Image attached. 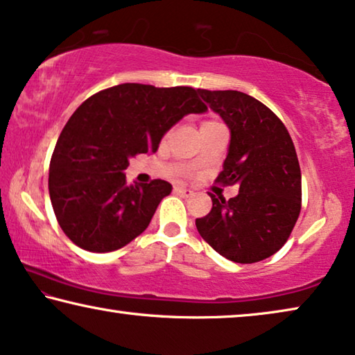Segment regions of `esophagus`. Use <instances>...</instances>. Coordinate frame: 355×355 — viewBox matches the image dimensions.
<instances>
[{
	"label": "esophagus",
	"instance_id": "34e87169",
	"mask_svg": "<svg viewBox=\"0 0 355 355\" xmlns=\"http://www.w3.org/2000/svg\"><path fill=\"white\" fill-rule=\"evenodd\" d=\"M173 189H175L177 194H180V196H183V198H188V196H191V194H193L191 189L187 188V187H175Z\"/></svg>",
	"mask_w": 355,
	"mask_h": 355
}]
</instances>
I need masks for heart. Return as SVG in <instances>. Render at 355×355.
Segmentation results:
<instances>
[{"label": "heart", "mask_w": 355, "mask_h": 355, "mask_svg": "<svg viewBox=\"0 0 355 355\" xmlns=\"http://www.w3.org/2000/svg\"><path fill=\"white\" fill-rule=\"evenodd\" d=\"M204 123H216V122H212V121H207V122H204Z\"/></svg>", "instance_id": "1"}]
</instances>
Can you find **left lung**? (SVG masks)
Instances as JSON below:
<instances>
[{"label":"left lung","mask_w":355,"mask_h":355,"mask_svg":"<svg viewBox=\"0 0 355 355\" xmlns=\"http://www.w3.org/2000/svg\"><path fill=\"white\" fill-rule=\"evenodd\" d=\"M232 133L216 182L238 196L216 198L196 228L220 256L238 263L270 257L288 241L301 212V167L286 127L256 98L234 89H198Z\"/></svg>","instance_id":"1"}]
</instances>
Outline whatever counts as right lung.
Segmentation results:
<instances>
[{"instance_id":"right-lung-1","label":"right lung","mask_w":355,"mask_h":355,"mask_svg":"<svg viewBox=\"0 0 355 355\" xmlns=\"http://www.w3.org/2000/svg\"><path fill=\"white\" fill-rule=\"evenodd\" d=\"M206 111L191 87L141 83L101 89L80 104L49 162V198L66 236L85 251L111 252L141 234L172 184H127L128 161L156 153L187 114Z\"/></svg>"}]
</instances>
